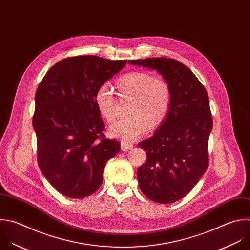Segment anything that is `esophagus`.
<instances>
[{
    "label": "esophagus",
    "mask_w": 250,
    "mask_h": 250,
    "mask_svg": "<svg viewBox=\"0 0 250 250\" xmlns=\"http://www.w3.org/2000/svg\"><path fill=\"white\" fill-rule=\"evenodd\" d=\"M133 143H128V142H125V141H122L121 142V147H122V150L123 151H128L129 149L133 148Z\"/></svg>",
    "instance_id": "1"
}]
</instances>
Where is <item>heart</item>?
I'll use <instances>...</instances> for the list:
<instances>
[{
  "label": "heart",
  "mask_w": 250,
  "mask_h": 250,
  "mask_svg": "<svg viewBox=\"0 0 250 250\" xmlns=\"http://www.w3.org/2000/svg\"><path fill=\"white\" fill-rule=\"evenodd\" d=\"M122 99H131L129 117L112 125L109 133L123 141L141 137L148 129L157 127L167 117L172 103V89L164 78L154 77L144 71H131L117 83ZM95 104L100 115L108 122L116 119V98L108 82L99 86Z\"/></svg>",
  "instance_id": "heart-1"
}]
</instances>
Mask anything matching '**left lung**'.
<instances>
[{
    "mask_svg": "<svg viewBox=\"0 0 250 250\" xmlns=\"http://www.w3.org/2000/svg\"><path fill=\"white\" fill-rule=\"evenodd\" d=\"M128 62L156 69L172 89L167 117L153 136L138 144L146 151V161L137 170V179L146 197L173 203L189 193L208 168L213 128L209 97L195 74L179 61L149 58Z\"/></svg>",
    "mask_w": 250,
    "mask_h": 250,
    "instance_id": "1",
    "label": "left lung"
}]
</instances>
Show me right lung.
I'll list each match as a JSON object with an SVG mask.
<instances>
[{
	"instance_id": "add662e5",
	"label": "right lung",
	"mask_w": 250,
	"mask_h": 250,
	"mask_svg": "<svg viewBox=\"0 0 250 250\" xmlns=\"http://www.w3.org/2000/svg\"><path fill=\"white\" fill-rule=\"evenodd\" d=\"M126 61L75 56L55 63L35 94L32 125L38 166L53 188L64 196L83 198L102 185L107 161L121 149L106 138L95 104L99 86Z\"/></svg>"
}]
</instances>
